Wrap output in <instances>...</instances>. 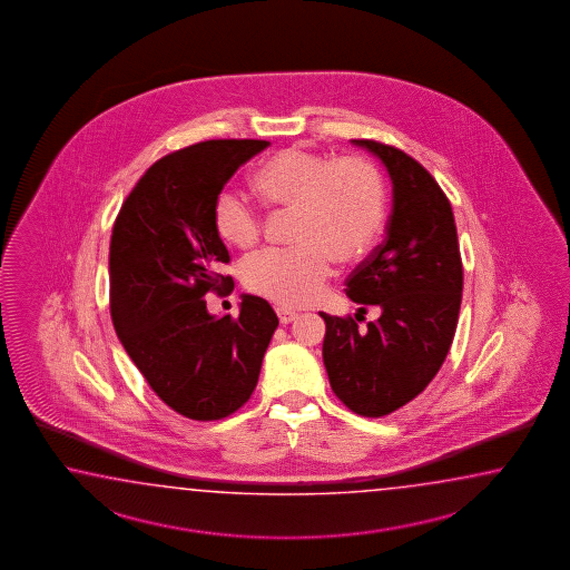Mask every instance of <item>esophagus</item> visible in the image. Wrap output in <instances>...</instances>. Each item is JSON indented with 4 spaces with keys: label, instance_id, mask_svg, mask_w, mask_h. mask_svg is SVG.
Listing matches in <instances>:
<instances>
[{
    "label": "esophagus",
    "instance_id": "1",
    "mask_svg": "<svg viewBox=\"0 0 570 570\" xmlns=\"http://www.w3.org/2000/svg\"><path fill=\"white\" fill-rule=\"evenodd\" d=\"M277 315H279V322L285 326V324H291L295 317H297V312H293V309H287V307H277Z\"/></svg>",
    "mask_w": 570,
    "mask_h": 570
}]
</instances>
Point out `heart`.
Instances as JSON below:
<instances>
[{
  "instance_id": "obj_1",
  "label": "heart",
  "mask_w": 570,
  "mask_h": 570,
  "mask_svg": "<svg viewBox=\"0 0 570 570\" xmlns=\"http://www.w3.org/2000/svg\"><path fill=\"white\" fill-rule=\"evenodd\" d=\"M271 206L297 209V248H265L243 265L246 289L283 305L314 303L332 277V256L364 255L385 222V187L363 158H332L289 146L267 158L255 175ZM219 236L236 248L261 238V214L243 194L224 189L214 204Z\"/></svg>"
}]
</instances>
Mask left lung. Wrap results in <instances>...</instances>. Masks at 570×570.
I'll return each mask as SVG.
<instances>
[{"label": "left lung", "instance_id": "8db88e82", "mask_svg": "<svg viewBox=\"0 0 570 570\" xmlns=\"http://www.w3.org/2000/svg\"><path fill=\"white\" fill-rule=\"evenodd\" d=\"M352 145L385 165L393 209L385 240L346 279L358 314L320 312L322 354L336 397L358 415L381 417L417 397L449 354L461 312V248L449 197L415 158L376 140ZM373 304L380 320L361 328L360 314Z\"/></svg>", "mask_w": 570, "mask_h": 570}]
</instances>
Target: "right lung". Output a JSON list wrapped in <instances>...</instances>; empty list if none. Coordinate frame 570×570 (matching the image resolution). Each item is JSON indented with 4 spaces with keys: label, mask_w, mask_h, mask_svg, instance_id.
<instances>
[{
    "label": "right lung",
    "mask_w": 570,
    "mask_h": 570,
    "mask_svg": "<svg viewBox=\"0 0 570 570\" xmlns=\"http://www.w3.org/2000/svg\"><path fill=\"white\" fill-rule=\"evenodd\" d=\"M267 140H206L157 160L121 204L109 243V309L121 346L170 410L197 422L250 400L277 314L243 295L238 317H214L206 293L234 285L214 224L232 175Z\"/></svg>",
    "instance_id": "obj_1"
}]
</instances>
